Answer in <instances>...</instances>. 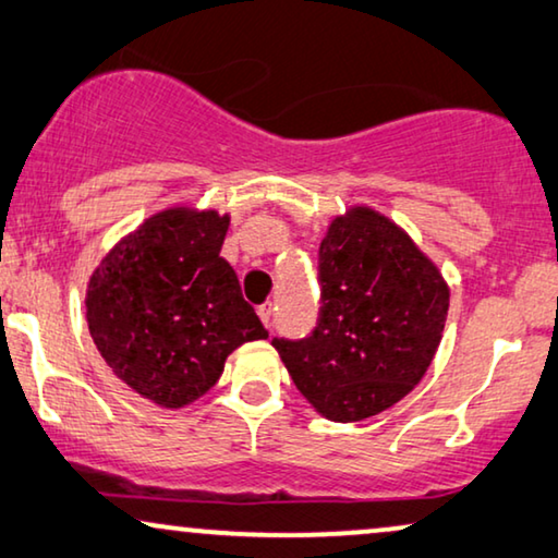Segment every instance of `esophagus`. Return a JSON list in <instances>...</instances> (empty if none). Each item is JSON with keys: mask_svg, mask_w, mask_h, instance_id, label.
<instances>
[{"mask_svg": "<svg viewBox=\"0 0 558 558\" xmlns=\"http://www.w3.org/2000/svg\"><path fill=\"white\" fill-rule=\"evenodd\" d=\"M257 316H260L263 326L268 328V326H270V320H272V303H263L260 308H257Z\"/></svg>", "mask_w": 558, "mask_h": 558, "instance_id": "obj_1", "label": "esophagus"}]
</instances>
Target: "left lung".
<instances>
[{"instance_id":"left-lung-1","label":"left lung","mask_w":558,"mask_h":558,"mask_svg":"<svg viewBox=\"0 0 558 558\" xmlns=\"http://www.w3.org/2000/svg\"><path fill=\"white\" fill-rule=\"evenodd\" d=\"M320 318L303 341L272 347L313 410L331 422L374 417L433 364L450 286L433 257L381 211L351 204L318 250Z\"/></svg>"}]
</instances>
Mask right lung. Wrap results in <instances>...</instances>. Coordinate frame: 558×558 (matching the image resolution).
Listing matches in <instances>:
<instances>
[{
  "instance_id": "1",
  "label": "right lung",
  "mask_w": 558,
  "mask_h": 558,
  "mask_svg": "<svg viewBox=\"0 0 558 558\" xmlns=\"http://www.w3.org/2000/svg\"><path fill=\"white\" fill-rule=\"evenodd\" d=\"M230 215L174 204L108 250L85 288L93 343L138 397L182 410L215 387L225 361L268 339L238 272L219 257Z\"/></svg>"
}]
</instances>
